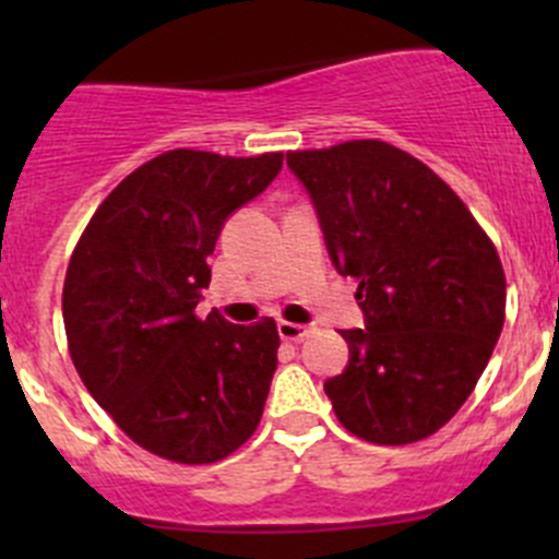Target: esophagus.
Masks as SVG:
<instances>
[{"label": "esophagus", "mask_w": 559, "mask_h": 559, "mask_svg": "<svg viewBox=\"0 0 559 559\" xmlns=\"http://www.w3.org/2000/svg\"><path fill=\"white\" fill-rule=\"evenodd\" d=\"M308 332H311V326H306V324H295V321H278L281 341L300 343V341H306Z\"/></svg>", "instance_id": "34e87169"}]
</instances>
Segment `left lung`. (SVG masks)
Returning <instances> with one entry per match:
<instances>
[{
	"mask_svg": "<svg viewBox=\"0 0 559 559\" xmlns=\"http://www.w3.org/2000/svg\"><path fill=\"white\" fill-rule=\"evenodd\" d=\"M341 275L359 281L365 326L341 330L348 365L324 381L348 432L381 447L441 430L503 330L506 275L492 240L436 173L381 140L292 151Z\"/></svg>",
	"mask_w": 559,
	"mask_h": 559,
	"instance_id": "left-lung-1",
	"label": "left lung"
}]
</instances>
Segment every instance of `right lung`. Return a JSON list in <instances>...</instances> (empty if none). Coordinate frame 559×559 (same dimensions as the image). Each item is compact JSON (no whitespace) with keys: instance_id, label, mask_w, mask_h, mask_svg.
Returning <instances> with one entry per match:
<instances>
[{"instance_id":"add662e5","label":"right lung","mask_w":559,"mask_h":559,"mask_svg":"<svg viewBox=\"0 0 559 559\" xmlns=\"http://www.w3.org/2000/svg\"><path fill=\"white\" fill-rule=\"evenodd\" d=\"M281 165L284 154L167 151L107 194L70 259L61 311L78 376L134 443L165 460H224L262 419L275 321L229 324L194 308L227 218Z\"/></svg>"}]
</instances>
